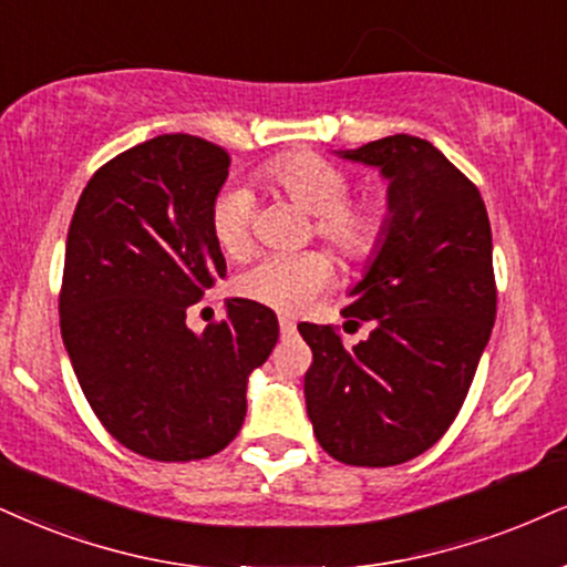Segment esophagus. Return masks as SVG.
Returning a JSON list of instances; mask_svg holds the SVG:
<instances>
[{
    "label": "esophagus",
    "mask_w": 567,
    "mask_h": 567,
    "mask_svg": "<svg viewBox=\"0 0 567 567\" xmlns=\"http://www.w3.org/2000/svg\"><path fill=\"white\" fill-rule=\"evenodd\" d=\"M278 326H281V333H284V337H291V333H295V320H291V318H286V316H281V318H278Z\"/></svg>",
    "instance_id": "obj_1"
}]
</instances>
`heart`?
<instances>
[{"label":"heart","mask_w":567,"mask_h":567,"mask_svg":"<svg viewBox=\"0 0 567 567\" xmlns=\"http://www.w3.org/2000/svg\"><path fill=\"white\" fill-rule=\"evenodd\" d=\"M257 178L316 215V234L341 260L360 262L379 249L386 228V209L379 199H347L349 176L331 159L295 152L260 167ZM251 194L244 186L220 188L209 209L215 241L228 255H241L249 244ZM331 262L320 251H265L236 278V291L272 310H297L326 289Z\"/></svg>","instance_id":"b5f03b06"}]
</instances>
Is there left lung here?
Returning <instances> with one entry per match:
<instances>
[{"mask_svg": "<svg viewBox=\"0 0 567 567\" xmlns=\"http://www.w3.org/2000/svg\"><path fill=\"white\" fill-rule=\"evenodd\" d=\"M337 155L381 173L389 215L341 310L347 323L370 320V337L344 347L331 326H297L312 349L307 415L339 463L400 465L444 436L492 337V226L478 188L425 138Z\"/></svg>", "mask_w": 567, "mask_h": 567, "instance_id": "8db88e82", "label": "left lung"}]
</instances>
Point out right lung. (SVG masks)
<instances>
[{
  "mask_svg": "<svg viewBox=\"0 0 567 567\" xmlns=\"http://www.w3.org/2000/svg\"><path fill=\"white\" fill-rule=\"evenodd\" d=\"M226 150L188 134L131 146L91 176L65 244L60 328L104 429L159 463L220 452L247 415V383L278 341V318L226 299L197 333L188 305L226 278L209 209Z\"/></svg>",
  "mask_w": 567,
  "mask_h": 567,
  "instance_id": "1",
  "label": "right lung"
}]
</instances>
